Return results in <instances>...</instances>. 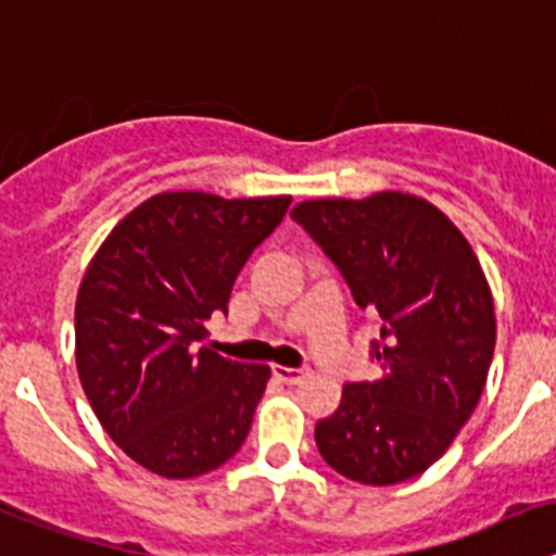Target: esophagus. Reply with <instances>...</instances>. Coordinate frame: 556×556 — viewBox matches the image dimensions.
I'll list each match as a JSON object with an SVG mask.
<instances>
[{"label":"esophagus","mask_w":556,"mask_h":556,"mask_svg":"<svg viewBox=\"0 0 556 556\" xmlns=\"http://www.w3.org/2000/svg\"><path fill=\"white\" fill-rule=\"evenodd\" d=\"M274 378L285 386H293L305 378V369H291V366H274Z\"/></svg>","instance_id":"34e87169"}]
</instances>
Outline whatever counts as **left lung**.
<instances>
[{"label": "left lung", "mask_w": 556, "mask_h": 556, "mask_svg": "<svg viewBox=\"0 0 556 556\" xmlns=\"http://www.w3.org/2000/svg\"><path fill=\"white\" fill-rule=\"evenodd\" d=\"M355 305L378 325L375 380L346 383L316 445L336 472L371 486L408 481L447 451L479 405L495 352L490 285L465 235L403 192L318 198L291 212Z\"/></svg>", "instance_id": "obj_1"}]
</instances>
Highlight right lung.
I'll list each match as a JSON object with an SVG mask.
<instances>
[{
    "label": "right lung",
    "instance_id": "1",
    "mask_svg": "<svg viewBox=\"0 0 556 556\" xmlns=\"http://www.w3.org/2000/svg\"><path fill=\"white\" fill-rule=\"evenodd\" d=\"M291 198L162 192L125 215L91 260L75 305V358L100 425L144 470L195 479L249 437L271 378L204 346L240 268Z\"/></svg>",
    "mask_w": 556,
    "mask_h": 556
}]
</instances>
